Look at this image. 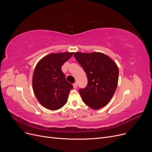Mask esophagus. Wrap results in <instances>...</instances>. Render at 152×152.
Segmentation results:
<instances>
[{
	"instance_id": "34e87169",
	"label": "esophagus",
	"mask_w": 152,
	"mask_h": 152,
	"mask_svg": "<svg viewBox=\"0 0 152 152\" xmlns=\"http://www.w3.org/2000/svg\"><path fill=\"white\" fill-rule=\"evenodd\" d=\"M77 86H78V84H77V82H75V83L73 84V87H74L75 89H76V88H77Z\"/></svg>"
}]
</instances>
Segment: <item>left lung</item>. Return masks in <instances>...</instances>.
<instances>
[{
  "label": "left lung",
  "mask_w": 152,
  "mask_h": 152,
  "mask_svg": "<svg viewBox=\"0 0 152 152\" xmlns=\"http://www.w3.org/2000/svg\"><path fill=\"white\" fill-rule=\"evenodd\" d=\"M77 61L86 73L88 83L79 93L84 103L94 110L107 105L118 84V68L107 55L99 52L73 53Z\"/></svg>",
  "instance_id": "left-lung-1"
}]
</instances>
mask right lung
<instances>
[{"mask_svg":"<svg viewBox=\"0 0 152 152\" xmlns=\"http://www.w3.org/2000/svg\"><path fill=\"white\" fill-rule=\"evenodd\" d=\"M73 53H51L37 63L32 78V86L39 102L44 107L56 110L63 107L73 86L67 82L61 66Z\"/></svg>","mask_w":152,"mask_h":152,"instance_id":"1","label":"right lung"}]
</instances>
